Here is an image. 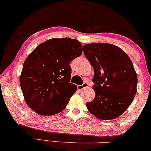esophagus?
Returning <instances> with one entry per match:
<instances>
[{
    "label": "esophagus",
    "instance_id": "34e87169",
    "mask_svg": "<svg viewBox=\"0 0 151 151\" xmlns=\"http://www.w3.org/2000/svg\"><path fill=\"white\" fill-rule=\"evenodd\" d=\"M88 86H89L88 83H86V82H85L83 85H78V89L79 90H83L84 88H85V87H87Z\"/></svg>",
    "mask_w": 151,
    "mask_h": 151
}]
</instances>
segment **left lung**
I'll use <instances>...</instances> for the list:
<instances>
[{"label": "left lung", "instance_id": "obj_1", "mask_svg": "<svg viewBox=\"0 0 151 151\" xmlns=\"http://www.w3.org/2000/svg\"><path fill=\"white\" fill-rule=\"evenodd\" d=\"M84 54L94 68L95 98L87 108L96 118L113 120L122 115L137 93V75L131 59L118 46L108 43L85 45Z\"/></svg>", "mask_w": 151, "mask_h": 151}]
</instances>
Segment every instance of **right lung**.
Segmentation results:
<instances>
[{"instance_id":"1","label":"right lung","mask_w":151,"mask_h":151,"mask_svg":"<svg viewBox=\"0 0 151 151\" xmlns=\"http://www.w3.org/2000/svg\"><path fill=\"white\" fill-rule=\"evenodd\" d=\"M83 52L76 39L52 38L40 44L24 61L20 86L27 105L40 115L62 111L76 92L70 63Z\"/></svg>"}]
</instances>
